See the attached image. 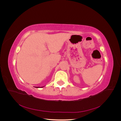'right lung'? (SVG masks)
Returning a JSON list of instances; mask_svg holds the SVG:
<instances>
[{
  "label": "right lung",
  "instance_id": "1",
  "mask_svg": "<svg viewBox=\"0 0 121 121\" xmlns=\"http://www.w3.org/2000/svg\"><path fill=\"white\" fill-rule=\"evenodd\" d=\"M44 87V86H43ZM41 87V88H42V87ZM36 88H40V87H36Z\"/></svg>",
  "mask_w": 121,
  "mask_h": 121
}]
</instances>
